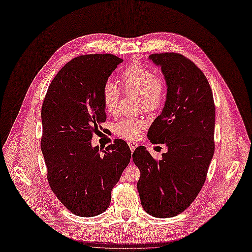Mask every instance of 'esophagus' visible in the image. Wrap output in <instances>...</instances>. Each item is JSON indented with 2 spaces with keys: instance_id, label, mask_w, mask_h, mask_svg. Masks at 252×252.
Wrapping results in <instances>:
<instances>
[{
  "instance_id": "1",
  "label": "esophagus",
  "mask_w": 252,
  "mask_h": 252,
  "mask_svg": "<svg viewBox=\"0 0 252 252\" xmlns=\"http://www.w3.org/2000/svg\"><path fill=\"white\" fill-rule=\"evenodd\" d=\"M128 145H129V147H130L131 152H133L134 149L138 147V144H136L135 142H128Z\"/></svg>"
}]
</instances>
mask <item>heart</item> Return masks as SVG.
Returning <instances> with one entry per match:
<instances>
[{
    "instance_id": "b5f03b06",
    "label": "heart",
    "mask_w": 252,
    "mask_h": 252,
    "mask_svg": "<svg viewBox=\"0 0 252 252\" xmlns=\"http://www.w3.org/2000/svg\"><path fill=\"white\" fill-rule=\"evenodd\" d=\"M122 85L126 93L138 94V105L145 111H154L162 106L167 93V81L161 74H155L149 67L133 63L121 75ZM120 90L111 82H106L102 89L105 110L110 114L117 112ZM146 126L143 119H122L114 125L116 133L127 140L136 139Z\"/></svg>"
}]
</instances>
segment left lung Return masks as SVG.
Masks as SVG:
<instances>
[{
    "mask_svg": "<svg viewBox=\"0 0 252 252\" xmlns=\"http://www.w3.org/2000/svg\"><path fill=\"white\" fill-rule=\"evenodd\" d=\"M167 81L162 113L148 130L154 144L168 150L157 161L144 146L132 159L141 171L138 191L144 210L156 218H171L187 209L206 181L215 154L216 107L205 74L186 57L154 53Z\"/></svg>",
    "mask_w": 252,
    "mask_h": 252,
    "instance_id": "left-lung-1",
    "label": "left lung"
}]
</instances>
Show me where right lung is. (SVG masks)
<instances>
[{
	"label": "right lung",
	"mask_w": 252,
	"mask_h": 252,
	"mask_svg": "<svg viewBox=\"0 0 252 252\" xmlns=\"http://www.w3.org/2000/svg\"><path fill=\"white\" fill-rule=\"evenodd\" d=\"M122 62L110 53L72 59L52 80L42 105L41 148L49 186L78 217H95L109 207L111 190L130 162L123 140L105 150L91 146L106 121L103 86Z\"/></svg>",
	"instance_id": "obj_1"
}]
</instances>
